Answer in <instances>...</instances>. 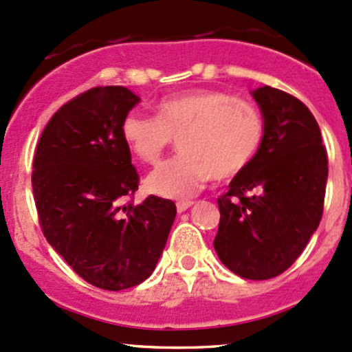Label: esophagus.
Masks as SVG:
<instances>
[{"instance_id": "34e87169", "label": "esophagus", "mask_w": 352, "mask_h": 352, "mask_svg": "<svg viewBox=\"0 0 352 352\" xmlns=\"http://www.w3.org/2000/svg\"><path fill=\"white\" fill-rule=\"evenodd\" d=\"M192 206H193V201H179L177 203V211H179V213H184V211L192 208Z\"/></svg>"}]
</instances>
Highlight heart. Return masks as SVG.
<instances>
[{
    "instance_id": "obj_1",
    "label": "heart",
    "mask_w": 352,
    "mask_h": 352,
    "mask_svg": "<svg viewBox=\"0 0 352 352\" xmlns=\"http://www.w3.org/2000/svg\"><path fill=\"white\" fill-rule=\"evenodd\" d=\"M126 146L141 162L155 164L177 138L179 154L146 179L151 193L170 200L192 197L211 177L243 172L259 151L264 121L251 103L221 91L197 90L155 104V120L131 111L121 122Z\"/></svg>"
}]
</instances>
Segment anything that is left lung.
Listing matches in <instances>:
<instances>
[{
	"label": "left lung",
	"mask_w": 352,
	"mask_h": 352,
	"mask_svg": "<svg viewBox=\"0 0 352 352\" xmlns=\"http://www.w3.org/2000/svg\"><path fill=\"white\" fill-rule=\"evenodd\" d=\"M264 121L256 157L218 198L214 251L231 272L277 277L297 261L323 214L328 157L315 116L302 101L264 87L251 91Z\"/></svg>",
	"instance_id": "8db88e82"
}]
</instances>
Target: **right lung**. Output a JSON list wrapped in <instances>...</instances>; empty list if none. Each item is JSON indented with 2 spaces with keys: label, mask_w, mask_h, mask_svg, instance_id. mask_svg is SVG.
<instances>
[{
  "label": "right lung",
  "mask_w": 352,
  "mask_h": 352,
  "mask_svg": "<svg viewBox=\"0 0 352 352\" xmlns=\"http://www.w3.org/2000/svg\"><path fill=\"white\" fill-rule=\"evenodd\" d=\"M141 101L124 87H96L54 114L34 157L32 190L47 243L83 280L124 290L151 277L175 219V203L124 205L139 175L121 135Z\"/></svg>",
  "instance_id": "right-lung-1"
}]
</instances>
